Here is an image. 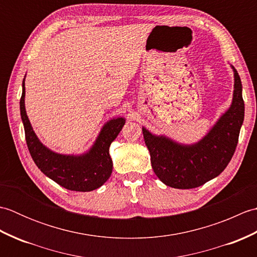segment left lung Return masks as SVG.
Here are the masks:
<instances>
[{
	"label": "left lung",
	"instance_id": "left-lung-1",
	"mask_svg": "<svg viewBox=\"0 0 257 257\" xmlns=\"http://www.w3.org/2000/svg\"><path fill=\"white\" fill-rule=\"evenodd\" d=\"M234 69V68H233ZM234 95L230 109L200 143L183 146L157 137L143 128L156 176L171 188H198L224 170L235 152L244 120L242 83L234 69Z\"/></svg>",
	"mask_w": 257,
	"mask_h": 257
}]
</instances>
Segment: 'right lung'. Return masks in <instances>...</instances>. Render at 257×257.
I'll use <instances>...</instances> for the list:
<instances>
[{
    "label": "right lung",
    "mask_w": 257,
    "mask_h": 257,
    "mask_svg": "<svg viewBox=\"0 0 257 257\" xmlns=\"http://www.w3.org/2000/svg\"><path fill=\"white\" fill-rule=\"evenodd\" d=\"M24 97L23 80V91L20 100L21 117L24 124L27 148L38 169L53 181L70 191L87 192L101 187L112 172L109 147L122 129L124 119H112L103 125L95 145L86 155L79 157L58 155L43 146L33 132L25 110Z\"/></svg>",
    "instance_id": "add662e5"
}]
</instances>
